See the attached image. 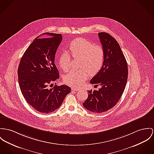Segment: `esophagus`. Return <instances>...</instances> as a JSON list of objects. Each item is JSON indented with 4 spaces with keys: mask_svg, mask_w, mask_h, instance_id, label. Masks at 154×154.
I'll return each mask as SVG.
<instances>
[{
    "mask_svg": "<svg viewBox=\"0 0 154 154\" xmlns=\"http://www.w3.org/2000/svg\"><path fill=\"white\" fill-rule=\"evenodd\" d=\"M71 89H72V90H74V91H79L80 89V88H77V87H72V88H71Z\"/></svg>",
    "mask_w": 154,
    "mask_h": 154,
    "instance_id": "esophagus-1",
    "label": "esophagus"
}]
</instances>
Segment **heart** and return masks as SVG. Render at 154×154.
<instances>
[{"label":"heart","mask_w":154,"mask_h":154,"mask_svg":"<svg viewBox=\"0 0 154 154\" xmlns=\"http://www.w3.org/2000/svg\"><path fill=\"white\" fill-rule=\"evenodd\" d=\"M69 51L74 58H80V67L79 70H72L66 74L64 81L68 85L79 87L88 77L94 75L101 69L105 52L103 48L99 45H94L91 41L83 38H77L69 45ZM70 56L67 53L61 54L59 64L61 69L67 71L70 67Z\"/></svg>","instance_id":"b5f03b06"}]
</instances>
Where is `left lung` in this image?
I'll return each instance as SVG.
<instances>
[{
    "label": "left lung",
    "mask_w": 154,
    "mask_h": 154,
    "mask_svg": "<svg viewBox=\"0 0 154 154\" xmlns=\"http://www.w3.org/2000/svg\"><path fill=\"white\" fill-rule=\"evenodd\" d=\"M98 37L104 50L101 69L90 83L101 86L98 90H88V98L83 103L87 110L101 113L115 106L121 97L128 79V65L117 40L109 34L100 32Z\"/></svg>",
    "instance_id": "obj_1"
}]
</instances>
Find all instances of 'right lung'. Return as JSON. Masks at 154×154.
Masks as SVG:
<instances>
[{
  "label": "right lung",
  "mask_w": 154,
  "mask_h": 154,
  "mask_svg": "<svg viewBox=\"0 0 154 154\" xmlns=\"http://www.w3.org/2000/svg\"><path fill=\"white\" fill-rule=\"evenodd\" d=\"M45 34L51 37H36L25 51L17 75L20 90L27 103L36 111L48 114L61 106L71 92V88L64 84L51 87L59 78L54 59L63 38L61 34Z\"/></svg>",
  "instance_id": "obj_1"
}]
</instances>
